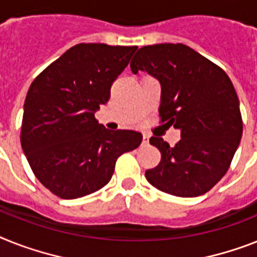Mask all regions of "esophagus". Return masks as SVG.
Listing matches in <instances>:
<instances>
[{
    "label": "esophagus",
    "instance_id": "1",
    "mask_svg": "<svg viewBox=\"0 0 257 257\" xmlns=\"http://www.w3.org/2000/svg\"><path fill=\"white\" fill-rule=\"evenodd\" d=\"M148 142H150V138H148V135H143V141H142V144H143V146H146V144H148Z\"/></svg>",
    "mask_w": 257,
    "mask_h": 257
}]
</instances>
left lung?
<instances>
[{"label": "left lung", "instance_id": "8db88e82", "mask_svg": "<svg viewBox=\"0 0 257 257\" xmlns=\"http://www.w3.org/2000/svg\"><path fill=\"white\" fill-rule=\"evenodd\" d=\"M130 67L158 78L162 122L181 130L175 147L162 138L150 139L162 160L146 171V179L172 196L205 194L226 175L243 134L232 82L222 68L181 43L144 46Z\"/></svg>", "mask_w": 257, "mask_h": 257}]
</instances>
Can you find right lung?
I'll return each mask as SVG.
<instances>
[{
	"instance_id": "right-lung-1",
	"label": "right lung",
	"mask_w": 257,
	"mask_h": 257,
	"mask_svg": "<svg viewBox=\"0 0 257 257\" xmlns=\"http://www.w3.org/2000/svg\"><path fill=\"white\" fill-rule=\"evenodd\" d=\"M137 50L76 44L30 85L21 144L34 175L55 196L73 200L97 192L111 179L116 159L141 146V133L110 131L94 116Z\"/></svg>"
}]
</instances>
